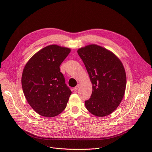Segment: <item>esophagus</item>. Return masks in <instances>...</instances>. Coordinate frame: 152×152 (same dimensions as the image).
<instances>
[{"mask_svg": "<svg viewBox=\"0 0 152 152\" xmlns=\"http://www.w3.org/2000/svg\"><path fill=\"white\" fill-rule=\"evenodd\" d=\"M79 87H80V85L79 84H77L75 88H74V90H75V91H77L78 90V89L79 88Z\"/></svg>", "mask_w": 152, "mask_h": 152, "instance_id": "34e87169", "label": "esophagus"}]
</instances>
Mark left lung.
<instances>
[{"label":"left lung","instance_id":"obj_1","mask_svg":"<svg viewBox=\"0 0 152 152\" xmlns=\"http://www.w3.org/2000/svg\"><path fill=\"white\" fill-rule=\"evenodd\" d=\"M92 84L91 98L85 101L96 116L112 113L121 102L126 87V74L118 57L105 48L90 44L77 50Z\"/></svg>","mask_w":152,"mask_h":152}]
</instances>
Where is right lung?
<instances>
[{
  "mask_svg": "<svg viewBox=\"0 0 152 152\" xmlns=\"http://www.w3.org/2000/svg\"><path fill=\"white\" fill-rule=\"evenodd\" d=\"M70 51L67 47L50 45L36 53L25 65L21 80L25 97L41 116H56L66 106L72 91L59 66Z\"/></svg>",
  "mask_w": 152,
  "mask_h": 152,
  "instance_id": "right-lung-1",
  "label": "right lung"
}]
</instances>
